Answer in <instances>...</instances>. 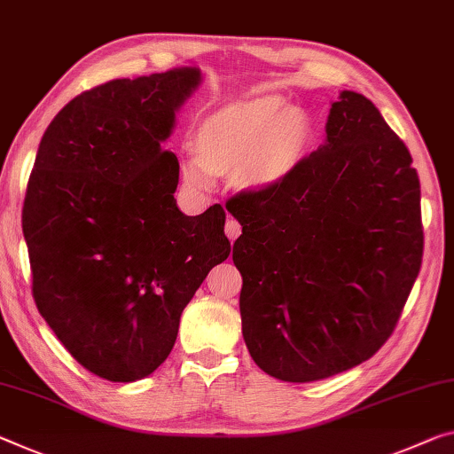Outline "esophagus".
<instances>
[{
    "mask_svg": "<svg viewBox=\"0 0 454 454\" xmlns=\"http://www.w3.org/2000/svg\"><path fill=\"white\" fill-rule=\"evenodd\" d=\"M224 232H226V236L230 239V242H234V240L239 239V236H240V232H242V226H240L239 222H236V220L230 218V220L226 222V226H224Z\"/></svg>",
    "mask_w": 454,
    "mask_h": 454,
    "instance_id": "1",
    "label": "esophagus"
}]
</instances>
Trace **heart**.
Masks as SVG:
<instances>
[{
  "label": "heart",
  "instance_id": "heart-1",
  "mask_svg": "<svg viewBox=\"0 0 454 454\" xmlns=\"http://www.w3.org/2000/svg\"><path fill=\"white\" fill-rule=\"evenodd\" d=\"M311 121L280 95H261L215 109L193 135L196 157L179 163L185 188L207 190L210 176L232 174L244 192H266L303 163Z\"/></svg>",
  "mask_w": 454,
  "mask_h": 454
}]
</instances>
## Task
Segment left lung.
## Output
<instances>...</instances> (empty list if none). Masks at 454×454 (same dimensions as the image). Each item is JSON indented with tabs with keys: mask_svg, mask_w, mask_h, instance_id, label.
<instances>
[{
	"mask_svg": "<svg viewBox=\"0 0 454 454\" xmlns=\"http://www.w3.org/2000/svg\"><path fill=\"white\" fill-rule=\"evenodd\" d=\"M240 222L244 343L305 384L370 359L398 323L422 262L420 182L370 98L341 90L323 145L277 188L226 204Z\"/></svg>",
	"mask_w": 454,
	"mask_h": 454,
	"instance_id": "obj_1",
	"label": "left lung"
}]
</instances>
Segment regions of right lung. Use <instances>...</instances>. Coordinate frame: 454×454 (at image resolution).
Masks as SVG:
<instances>
[{
    "label": "right lung",
    "mask_w": 454,
    "mask_h": 454,
    "mask_svg": "<svg viewBox=\"0 0 454 454\" xmlns=\"http://www.w3.org/2000/svg\"><path fill=\"white\" fill-rule=\"evenodd\" d=\"M201 84L196 67L119 78L72 98L42 137L21 228L38 311L70 356L109 382L153 373L212 266L226 212L185 215L163 151Z\"/></svg>",
    "instance_id": "add662e5"
}]
</instances>
